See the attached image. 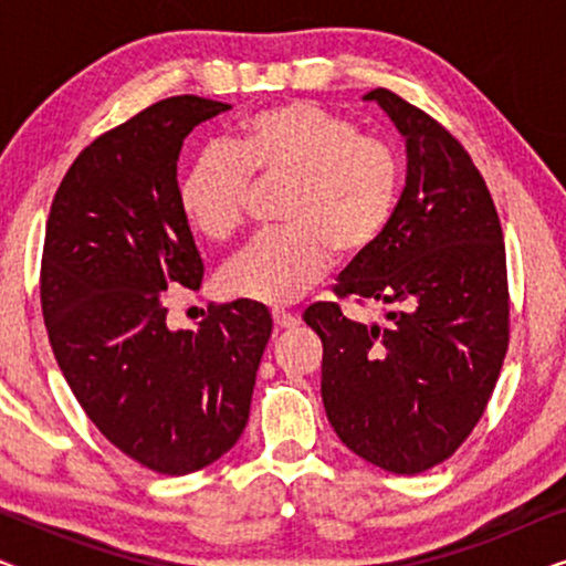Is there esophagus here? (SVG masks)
I'll return each instance as SVG.
<instances>
[{
    "label": "esophagus",
    "mask_w": 566,
    "mask_h": 566,
    "mask_svg": "<svg viewBox=\"0 0 566 566\" xmlns=\"http://www.w3.org/2000/svg\"><path fill=\"white\" fill-rule=\"evenodd\" d=\"M273 322L277 329H293L298 324V316H293L289 312H281V308H273Z\"/></svg>",
    "instance_id": "1"
}]
</instances>
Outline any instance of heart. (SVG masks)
I'll return each mask as SVG.
<instances>
[{"label": "heart", "instance_id": "b5f03b06", "mask_svg": "<svg viewBox=\"0 0 566 566\" xmlns=\"http://www.w3.org/2000/svg\"><path fill=\"white\" fill-rule=\"evenodd\" d=\"M258 185H285L281 231L247 247L223 270L231 296L291 304L339 260L368 252L397 213L399 151L358 123L314 103H281L239 123L223 149H206L180 182V208L211 242L242 231Z\"/></svg>", "mask_w": 566, "mask_h": 566}]
</instances>
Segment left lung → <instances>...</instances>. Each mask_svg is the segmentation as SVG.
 I'll use <instances>...</instances> for the list:
<instances>
[{"label": "left lung", "mask_w": 566, "mask_h": 566, "mask_svg": "<svg viewBox=\"0 0 566 566\" xmlns=\"http://www.w3.org/2000/svg\"><path fill=\"white\" fill-rule=\"evenodd\" d=\"M407 136V185L381 239L355 258L335 296L381 304L384 324L319 301L322 401L337 438L391 474H420L459 451L482 420L510 343L497 208L469 151L391 90H370Z\"/></svg>", "instance_id": "1"}]
</instances>
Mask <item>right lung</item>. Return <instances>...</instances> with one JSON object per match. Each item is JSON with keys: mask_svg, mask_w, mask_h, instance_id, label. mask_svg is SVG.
I'll use <instances>...</instances> for the list:
<instances>
[{"mask_svg": "<svg viewBox=\"0 0 566 566\" xmlns=\"http://www.w3.org/2000/svg\"><path fill=\"white\" fill-rule=\"evenodd\" d=\"M229 107L177 95L105 130L69 167L45 221L41 306L61 374L118 451L167 476L237 443L273 332L247 298L208 306L198 329L167 327L165 291L203 281L177 157Z\"/></svg>", "mask_w": 566, "mask_h": 566, "instance_id": "right-lung-1", "label": "right lung"}]
</instances>
